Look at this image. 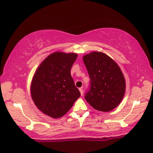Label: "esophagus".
<instances>
[{"mask_svg":"<svg viewBox=\"0 0 153 153\" xmlns=\"http://www.w3.org/2000/svg\"><path fill=\"white\" fill-rule=\"evenodd\" d=\"M79 92H80V93H81V95H83V88H82V87H81V88H79Z\"/></svg>","mask_w":153,"mask_h":153,"instance_id":"34e87169","label":"esophagus"}]
</instances>
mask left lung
<instances>
[{
	"label": "left lung",
	"mask_w": 153,
	"mask_h": 153,
	"mask_svg": "<svg viewBox=\"0 0 153 153\" xmlns=\"http://www.w3.org/2000/svg\"><path fill=\"white\" fill-rule=\"evenodd\" d=\"M83 62L90 77V89L86 101L93 108L109 112L118 106L126 91V80L116 62L101 52L84 55Z\"/></svg>",
	"instance_id": "8db88e82"
}]
</instances>
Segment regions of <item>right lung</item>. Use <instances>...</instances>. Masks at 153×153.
I'll return each instance as SVG.
<instances>
[{"label":"right lung","instance_id":"1","mask_svg":"<svg viewBox=\"0 0 153 153\" xmlns=\"http://www.w3.org/2000/svg\"><path fill=\"white\" fill-rule=\"evenodd\" d=\"M76 53L55 52L42 62L31 81L30 91L35 106L53 118L62 117L80 97L70 70Z\"/></svg>","mask_w":153,"mask_h":153}]
</instances>
